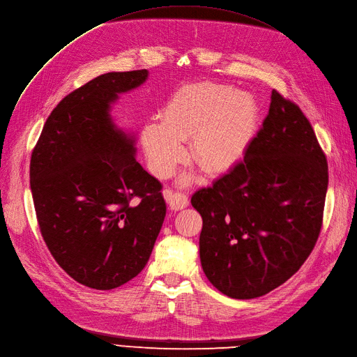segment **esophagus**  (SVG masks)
I'll list each match as a JSON object with an SVG mask.
<instances>
[{"label":"esophagus","mask_w":357,"mask_h":357,"mask_svg":"<svg viewBox=\"0 0 357 357\" xmlns=\"http://www.w3.org/2000/svg\"><path fill=\"white\" fill-rule=\"evenodd\" d=\"M163 195L167 201V206L170 210L174 211H178V210H182L188 206V197L182 194V192H174V191H163Z\"/></svg>","instance_id":"esophagus-1"}]
</instances>
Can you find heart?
<instances>
[{
	"label": "heart",
	"instance_id": "b5f03b06",
	"mask_svg": "<svg viewBox=\"0 0 357 357\" xmlns=\"http://www.w3.org/2000/svg\"><path fill=\"white\" fill-rule=\"evenodd\" d=\"M257 116L250 93L211 82L181 87L163 107L162 121L150 119L142 128L151 172L162 178L172 174L185 156L182 140L190 137L194 160L208 174L227 172L250 146Z\"/></svg>",
	"mask_w": 357,
	"mask_h": 357
}]
</instances>
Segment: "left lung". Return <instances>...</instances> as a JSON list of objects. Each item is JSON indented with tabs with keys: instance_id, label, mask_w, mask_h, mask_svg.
<instances>
[{
	"instance_id": "1",
	"label": "left lung",
	"mask_w": 357,
	"mask_h": 357,
	"mask_svg": "<svg viewBox=\"0 0 357 357\" xmlns=\"http://www.w3.org/2000/svg\"><path fill=\"white\" fill-rule=\"evenodd\" d=\"M328 166L299 106L271 91L243 160L197 191L201 267L234 299L264 296L296 273L318 239Z\"/></svg>"
}]
</instances>
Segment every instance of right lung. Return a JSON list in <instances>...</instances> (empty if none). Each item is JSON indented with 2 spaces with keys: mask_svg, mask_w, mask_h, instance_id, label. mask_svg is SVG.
I'll return each instance as SVG.
<instances>
[{
  "mask_svg": "<svg viewBox=\"0 0 357 357\" xmlns=\"http://www.w3.org/2000/svg\"><path fill=\"white\" fill-rule=\"evenodd\" d=\"M147 79V70L106 73L70 93L46 119L30 160L43 241L59 267L91 289L111 290L140 273L166 215L160 182L135 160V132L111 114L119 95Z\"/></svg>",
  "mask_w": 357,
  "mask_h": 357,
  "instance_id": "1",
  "label": "right lung"
}]
</instances>
